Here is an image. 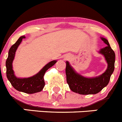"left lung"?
Wrapping results in <instances>:
<instances>
[{"instance_id":"1","label":"left lung","mask_w":122,"mask_h":122,"mask_svg":"<svg viewBox=\"0 0 122 122\" xmlns=\"http://www.w3.org/2000/svg\"><path fill=\"white\" fill-rule=\"evenodd\" d=\"M101 39L107 46L101 50L99 53L105 56L108 68L100 76L92 78L84 77L75 72L69 62H66L65 71L67 83L74 92L81 95L97 94L108 84L110 76L114 70L115 53L110 47L108 41L104 38H101Z\"/></svg>"}]
</instances>
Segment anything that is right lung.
I'll list each match as a JSON object with an SVG mask.
<instances>
[{"label":"right lung","mask_w":122,"mask_h":122,"mask_svg":"<svg viewBox=\"0 0 122 122\" xmlns=\"http://www.w3.org/2000/svg\"><path fill=\"white\" fill-rule=\"evenodd\" d=\"M25 38L23 36L19 38L17 41L12 45L10 48L8 53V57L6 61V76L10 81L11 85L18 91L22 92L25 93L32 94L41 92L45 86L44 75L46 72L53 66L56 63V60H53L46 65L38 74L33 76L25 78H19L15 76L14 71L12 69V62L14 59L15 51L18 46L21 42L22 39Z\"/></svg>","instance_id":"right-lung-1"}]
</instances>
